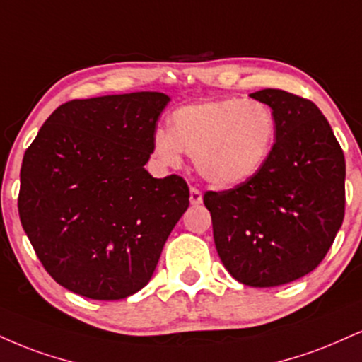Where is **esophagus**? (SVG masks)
<instances>
[{"label": "esophagus", "instance_id": "obj_1", "mask_svg": "<svg viewBox=\"0 0 362 362\" xmlns=\"http://www.w3.org/2000/svg\"><path fill=\"white\" fill-rule=\"evenodd\" d=\"M200 202H202V192H200L197 187H190V204L199 206Z\"/></svg>", "mask_w": 362, "mask_h": 362}]
</instances>
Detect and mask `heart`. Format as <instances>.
I'll list each match as a JSON object with an SVG mask.
<instances>
[{"instance_id": "heart-1", "label": "heart", "mask_w": 362, "mask_h": 362, "mask_svg": "<svg viewBox=\"0 0 362 362\" xmlns=\"http://www.w3.org/2000/svg\"><path fill=\"white\" fill-rule=\"evenodd\" d=\"M276 136V117L268 104L245 98H224L180 107L170 129L153 133V153L165 165L194 156L197 172L217 187H234L263 168Z\"/></svg>"}]
</instances>
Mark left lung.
I'll use <instances>...</instances> for the list:
<instances>
[{
	"label": "left lung",
	"instance_id": "obj_1",
	"mask_svg": "<svg viewBox=\"0 0 362 362\" xmlns=\"http://www.w3.org/2000/svg\"><path fill=\"white\" fill-rule=\"evenodd\" d=\"M276 117V141L255 177L204 194L216 250L238 281L285 285L320 264L346 211V160L329 121L305 98L281 89L250 94Z\"/></svg>",
	"mask_w": 362,
	"mask_h": 362
}]
</instances>
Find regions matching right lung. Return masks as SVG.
<instances>
[{
  "instance_id": "add662e5",
  "label": "right lung",
  "mask_w": 362,
  "mask_h": 362,
  "mask_svg": "<svg viewBox=\"0 0 362 362\" xmlns=\"http://www.w3.org/2000/svg\"><path fill=\"white\" fill-rule=\"evenodd\" d=\"M170 98L132 93L59 106L27 148L18 212L47 273L93 300H121L150 281L189 207L182 177L145 163Z\"/></svg>"
}]
</instances>
